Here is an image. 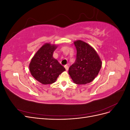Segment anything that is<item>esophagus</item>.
<instances>
[{
  "label": "esophagus",
  "mask_w": 130,
  "mask_h": 130,
  "mask_svg": "<svg viewBox=\"0 0 130 130\" xmlns=\"http://www.w3.org/2000/svg\"><path fill=\"white\" fill-rule=\"evenodd\" d=\"M64 68H66V70H68V68H69L68 66L67 65H65V66H64Z\"/></svg>",
  "instance_id": "esophagus-1"
}]
</instances>
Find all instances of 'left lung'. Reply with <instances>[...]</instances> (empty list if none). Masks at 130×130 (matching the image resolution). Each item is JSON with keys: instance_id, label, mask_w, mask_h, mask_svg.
Masks as SVG:
<instances>
[{"instance_id": "obj_1", "label": "left lung", "mask_w": 130, "mask_h": 130, "mask_svg": "<svg viewBox=\"0 0 130 130\" xmlns=\"http://www.w3.org/2000/svg\"><path fill=\"white\" fill-rule=\"evenodd\" d=\"M77 53L74 63L68 73L75 84L85 85L92 82L99 73L102 66L101 59L92 46L81 40L74 42Z\"/></svg>"}]
</instances>
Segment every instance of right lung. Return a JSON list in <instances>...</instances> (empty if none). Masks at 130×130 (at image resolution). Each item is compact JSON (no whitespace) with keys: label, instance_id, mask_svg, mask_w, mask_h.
I'll return each mask as SVG.
<instances>
[{"label":"right lung","instance_id":"right-lung-1","mask_svg":"<svg viewBox=\"0 0 130 130\" xmlns=\"http://www.w3.org/2000/svg\"><path fill=\"white\" fill-rule=\"evenodd\" d=\"M57 45L45 43L31 59L29 69L32 76L43 85L52 84L66 69L53 56Z\"/></svg>","mask_w":130,"mask_h":130}]
</instances>
